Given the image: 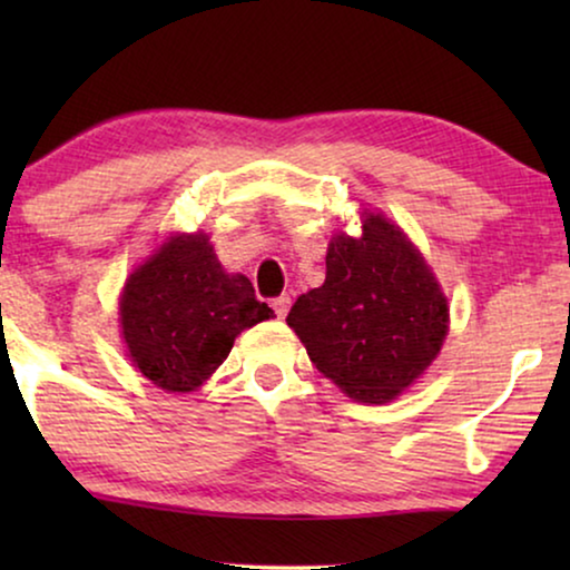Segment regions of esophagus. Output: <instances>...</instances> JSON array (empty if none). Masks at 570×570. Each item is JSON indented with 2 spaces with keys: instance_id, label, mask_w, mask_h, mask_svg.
I'll return each mask as SVG.
<instances>
[{
  "instance_id": "1",
  "label": "esophagus",
  "mask_w": 570,
  "mask_h": 570,
  "mask_svg": "<svg viewBox=\"0 0 570 570\" xmlns=\"http://www.w3.org/2000/svg\"><path fill=\"white\" fill-rule=\"evenodd\" d=\"M272 308H275V314L279 318H285L287 311H291V298H287V295H277V298H272Z\"/></svg>"
}]
</instances>
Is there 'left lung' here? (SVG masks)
I'll list each match as a JSON object with an SVG mask.
<instances>
[{
	"mask_svg": "<svg viewBox=\"0 0 570 570\" xmlns=\"http://www.w3.org/2000/svg\"><path fill=\"white\" fill-rule=\"evenodd\" d=\"M311 363L361 402H389L423 373L446 340L449 308L433 272L400 228L365 215L326 252V279L287 314Z\"/></svg>",
	"mask_w": 570,
	"mask_h": 570,
	"instance_id": "obj_1",
	"label": "left lung"
}]
</instances>
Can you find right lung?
I'll use <instances>...</instances> for the list:
<instances>
[{
  "instance_id": "1",
  "label": "right lung",
  "mask_w": 570,
  "mask_h": 570,
  "mask_svg": "<svg viewBox=\"0 0 570 570\" xmlns=\"http://www.w3.org/2000/svg\"><path fill=\"white\" fill-rule=\"evenodd\" d=\"M121 330L155 386L191 392L228 357L233 340L275 316L244 275H225L207 236H174L127 279Z\"/></svg>"
}]
</instances>
